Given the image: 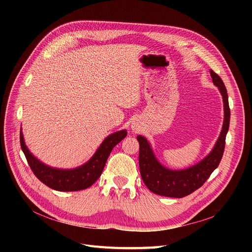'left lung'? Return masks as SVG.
<instances>
[{"label":"left lung","instance_id":"obj_1","mask_svg":"<svg viewBox=\"0 0 252 252\" xmlns=\"http://www.w3.org/2000/svg\"><path fill=\"white\" fill-rule=\"evenodd\" d=\"M210 75L213 77L214 84L219 87L222 96L224 119L222 129L215 148L202 161L187 169H167L157 161L146 138L142 136L137 137L140 144L139 166L142 180L147 188L157 195L174 198H182L190 195L202 186L221 160L230 125V107L227 89L221 78L214 70H210Z\"/></svg>","mask_w":252,"mask_h":252}]
</instances>
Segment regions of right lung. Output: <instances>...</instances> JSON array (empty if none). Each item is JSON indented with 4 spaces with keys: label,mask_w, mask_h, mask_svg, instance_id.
<instances>
[{
    "label": "right lung",
    "mask_w": 252,
    "mask_h": 252,
    "mask_svg": "<svg viewBox=\"0 0 252 252\" xmlns=\"http://www.w3.org/2000/svg\"><path fill=\"white\" fill-rule=\"evenodd\" d=\"M126 137V131L121 130L106 138L91 159L81 167L74 169H57L38 161L26 148L20 131V145L26 160L34 176L51 189L62 192L79 191L89 188L101 176L112 149Z\"/></svg>",
    "instance_id": "1"
}]
</instances>
